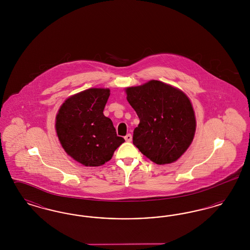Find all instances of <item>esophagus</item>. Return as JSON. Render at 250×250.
<instances>
[{"mask_svg":"<svg viewBox=\"0 0 250 250\" xmlns=\"http://www.w3.org/2000/svg\"><path fill=\"white\" fill-rule=\"evenodd\" d=\"M125 140L129 143V142L132 141V135H131V134H127V135L125 137Z\"/></svg>","mask_w":250,"mask_h":250,"instance_id":"obj_1","label":"esophagus"}]
</instances>
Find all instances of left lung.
<instances>
[{
  "mask_svg": "<svg viewBox=\"0 0 250 250\" xmlns=\"http://www.w3.org/2000/svg\"><path fill=\"white\" fill-rule=\"evenodd\" d=\"M126 95L140 119L133 144L155 164L176 161L189 147L196 130L188 97L158 81L127 88Z\"/></svg>",
  "mask_w": 250,
  "mask_h": 250,
  "instance_id": "left-lung-1",
  "label": "left lung"
}]
</instances>
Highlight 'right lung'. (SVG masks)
Listing matches in <instances>:
<instances>
[{
	"instance_id": "obj_1",
	"label": "right lung",
	"mask_w": 250,
	"mask_h": 250,
	"mask_svg": "<svg viewBox=\"0 0 250 250\" xmlns=\"http://www.w3.org/2000/svg\"><path fill=\"white\" fill-rule=\"evenodd\" d=\"M108 89L93 88L73 95L56 116V131L64 151L84 166L97 167L110 160L124 138L103 113Z\"/></svg>"
}]
</instances>
